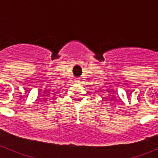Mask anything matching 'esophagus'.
I'll return each mask as SVG.
<instances>
[{"label":"esophagus","instance_id":"34e87169","mask_svg":"<svg viewBox=\"0 0 158 158\" xmlns=\"http://www.w3.org/2000/svg\"><path fill=\"white\" fill-rule=\"evenodd\" d=\"M80 81H81V78L80 77H76V78H75V81L77 82V83H78V82H80Z\"/></svg>","mask_w":158,"mask_h":158}]
</instances>
